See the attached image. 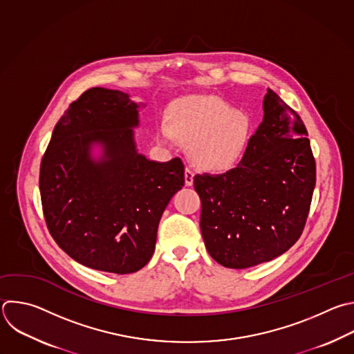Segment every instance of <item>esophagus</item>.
<instances>
[{
  "label": "esophagus",
  "instance_id": "obj_1",
  "mask_svg": "<svg viewBox=\"0 0 354 354\" xmlns=\"http://www.w3.org/2000/svg\"><path fill=\"white\" fill-rule=\"evenodd\" d=\"M193 178H194V172L189 167H186V169H185V185L192 186L193 185Z\"/></svg>",
  "mask_w": 354,
  "mask_h": 354
}]
</instances>
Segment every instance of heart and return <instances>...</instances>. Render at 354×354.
<instances>
[{
	"instance_id": "heart-1",
	"label": "heart",
	"mask_w": 354,
	"mask_h": 354,
	"mask_svg": "<svg viewBox=\"0 0 354 354\" xmlns=\"http://www.w3.org/2000/svg\"><path fill=\"white\" fill-rule=\"evenodd\" d=\"M157 132L162 142H172L175 135L189 142V156L198 167L225 171L246 151L252 122L248 113L218 97L196 95L172 104L169 124L161 121Z\"/></svg>"
}]
</instances>
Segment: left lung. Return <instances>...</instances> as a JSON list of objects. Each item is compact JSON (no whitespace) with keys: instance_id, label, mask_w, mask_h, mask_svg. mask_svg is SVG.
<instances>
[{"instance_id":"obj_1","label":"left lung","mask_w":354,"mask_h":354,"mask_svg":"<svg viewBox=\"0 0 354 354\" xmlns=\"http://www.w3.org/2000/svg\"><path fill=\"white\" fill-rule=\"evenodd\" d=\"M296 111L268 88L264 120L236 168L196 175L200 227L209 256L226 268L271 261L300 238L315 186V160Z\"/></svg>"}]
</instances>
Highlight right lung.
<instances>
[{"instance_id": "1", "label": "right lung", "mask_w": 354, "mask_h": 354, "mask_svg": "<svg viewBox=\"0 0 354 354\" xmlns=\"http://www.w3.org/2000/svg\"><path fill=\"white\" fill-rule=\"evenodd\" d=\"M138 104L128 94L91 87L57 122L40 164L44 219L75 261L104 272L132 274L151 259L161 215L185 183L179 157L149 161L136 153ZM94 142L104 160L88 157Z\"/></svg>"}]
</instances>
